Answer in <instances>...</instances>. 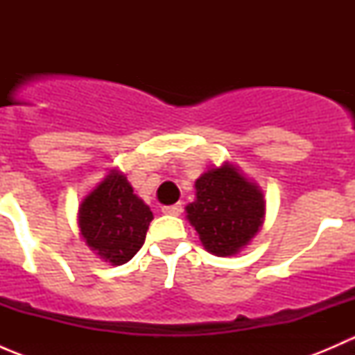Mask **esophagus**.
I'll use <instances>...</instances> for the list:
<instances>
[{
	"label": "esophagus",
	"instance_id": "esophagus-1",
	"mask_svg": "<svg viewBox=\"0 0 355 355\" xmlns=\"http://www.w3.org/2000/svg\"><path fill=\"white\" fill-rule=\"evenodd\" d=\"M161 211H163L164 214H171V216H180L182 211H184V207H182V204H171V206H163L161 207Z\"/></svg>",
	"mask_w": 355,
	"mask_h": 355
}]
</instances>
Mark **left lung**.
<instances>
[{
  "instance_id": "8db88e82",
  "label": "left lung",
  "mask_w": 355,
  "mask_h": 355,
  "mask_svg": "<svg viewBox=\"0 0 355 355\" xmlns=\"http://www.w3.org/2000/svg\"><path fill=\"white\" fill-rule=\"evenodd\" d=\"M196 191L198 199L187 206V218L202 245L216 256L237 254L263 223L261 191L228 163L200 175Z\"/></svg>"
}]
</instances>
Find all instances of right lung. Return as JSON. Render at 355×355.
I'll use <instances>...</instances> for the list:
<instances>
[{
    "instance_id": "1",
    "label": "right lung",
    "mask_w": 355,
    "mask_h": 355,
    "mask_svg": "<svg viewBox=\"0 0 355 355\" xmlns=\"http://www.w3.org/2000/svg\"><path fill=\"white\" fill-rule=\"evenodd\" d=\"M78 214L82 237L111 264H125L137 254L153 220L120 171H111L84 199Z\"/></svg>"
}]
</instances>
